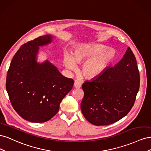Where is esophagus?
I'll return each mask as SVG.
<instances>
[{
    "label": "esophagus",
    "instance_id": "1",
    "mask_svg": "<svg viewBox=\"0 0 151 151\" xmlns=\"http://www.w3.org/2000/svg\"><path fill=\"white\" fill-rule=\"evenodd\" d=\"M74 86L75 87V88H80L81 87V84L79 81H78L77 80H76L74 81Z\"/></svg>",
    "mask_w": 151,
    "mask_h": 151
}]
</instances>
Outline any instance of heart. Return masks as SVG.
<instances>
[{
  "label": "heart",
  "mask_w": 151,
  "mask_h": 151,
  "mask_svg": "<svg viewBox=\"0 0 151 151\" xmlns=\"http://www.w3.org/2000/svg\"><path fill=\"white\" fill-rule=\"evenodd\" d=\"M116 52L101 44H82L71 55L66 52L64 64L68 69H74L76 63L86 61L81 67V74L88 79L101 76L115 60Z\"/></svg>",
  "instance_id": "heart-1"
}]
</instances>
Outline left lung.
Instances as JSON below:
<instances>
[{"label":"left lung","instance_id":"left-lung-1","mask_svg":"<svg viewBox=\"0 0 151 151\" xmlns=\"http://www.w3.org/2000/svg\"><path fill=\"white\" fill-rule=\"evenodd\" d=\"M140 75L132 50L98 78L86 81L81 109L92 124L108 125L126 116L134 106L139 89Z\"/></svg>","mask_w":151,"mask_h":151}]
</instances>
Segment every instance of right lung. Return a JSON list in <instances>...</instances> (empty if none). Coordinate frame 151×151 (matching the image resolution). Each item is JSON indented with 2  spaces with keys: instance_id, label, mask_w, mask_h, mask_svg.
Instances as JSON below:
<instances>
[{
  "instance_id": "right-lung-1",
  "label": "right lung",
  "mask_w": 151,
  "mask_h": 151,
  "mask_svg": "<svg viewBox=\"0 0 151 151\" xmlns=\"http://www.w3.org/2000/svg\"><path fill=\"white\" fill-rule=\"evenodd\" d=\"M53 36H40L22 45L11 61L6 90L13 108L24 120L47 122L56 115L74 81L62 75L51 62H37L39 47L50 44Z\"/></svg>"
}]
</instances>
